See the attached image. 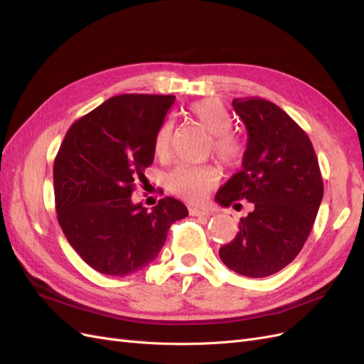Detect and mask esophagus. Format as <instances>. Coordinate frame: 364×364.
I'll use <instances>...</instances> for the list:
<instances>
[{"mask_svg": "<svg viewBox=\"0 0 364 364\" xmlns=\"http://www.w3.org/2000/svg\"><path fill=\"white\" fill-rule=\"evenodd\" d=\"M191 215L201 218V216H210L212 212L209 209H198V207H193V209H191Z\"/></svg>", "mask_w": 364, "mask_h": 364, "instance_id": "34e87169", "label": "esophagus"}]
</instances>
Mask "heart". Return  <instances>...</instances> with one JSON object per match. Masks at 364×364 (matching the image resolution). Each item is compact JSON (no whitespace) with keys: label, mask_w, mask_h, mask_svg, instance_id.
Instances as JSON below:
<instances>
[{"label":"heart","mask_w":364,"mask_h":364,"mask_svg":"<svg viewBox=\"0 0 364 364\" xmlns=\"http://www.w3.org/2000/svg\"><path fill=\"white\" fill-rule=\"evenodd\" d=\"M189 116L212 136L210 149L227 166L240 163L244 155V144L233 134L232 116L224 103L218 99H203L189 105ZM173 146V124L164 122L154 140L155 154L160 159H169ZM221 171L216 166H180L168 176L169 189L192 201L203 200L205 193L220 181Z\"/></svg>","instance_id":"obj_1"}]
</instances>
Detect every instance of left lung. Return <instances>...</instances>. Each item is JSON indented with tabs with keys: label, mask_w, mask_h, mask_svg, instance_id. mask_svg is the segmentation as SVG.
I'll list each match as a JSON object with an SVG mask.
<instances>
[{
	"label": "left lung",
	"mask_w": 364,
	"mask_h": 364,
	"mask_svg": "<svg viewBox=\"0 0 364 364\" xmlns=\"http://www.w3.org/2000/svg\"><path fill=\"white\" fill-rule=\"evenodd\" d=\"M248 140L242 169L215 200L224 207L253 203L241 218L240 233L220 248L221 261L237 274L267 277L280 272L302 250L323 198V180L306 132L273 102L233 99Z\"/></svg>",
	"instance_id": "obj_1"
}]
</instances>
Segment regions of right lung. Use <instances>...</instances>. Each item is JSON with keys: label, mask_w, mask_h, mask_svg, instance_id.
Returning <instances> with one entry per match:
<instances>
[{"label": "right lung", "mask_w": 364, "mask_h": 364, "mask_svg": "<svg viewBox=\"0 0 364 364\" xmlns=\"http://www.w3.org/2000/svg\"><path fill=\"white\" fill-rule=\"evenodd\" d=\"M175 96L120 95L71 124L55 159L58 221L84 261L108 276L149 265L186 205L166 196L151 212L131 201L146 180L154 140Z\"/></svg>", "instance_id": "right-lung-1"}]
</instances>
